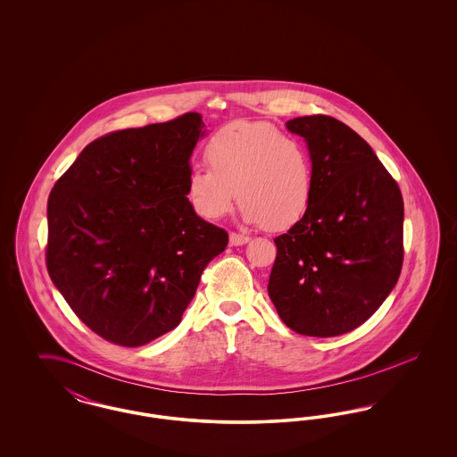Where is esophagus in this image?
I'll return each mask as SVG.
<instances>
[{
	"label": "esophagus",
	"mask_w": 457,
	"mask_h": 457,
	"mask_svg": "<svg viewBox=\"0 0 457 457\" xmlns=\"http://www.w3.org/2000/svg\"><path fill=\"white\" fill-rule=\"evenodd\" d=\"M250 241V237H245V235H239V233H231L229 235V243L233 246H239V245H245Z\"/></svg>",
	"instance_id": "obj_1"
}]
</instances>
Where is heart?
I'll return each mask as SVG.
<instances>
[{
  "label": "heart",
  "instance_id": "heart-1",
  "mask_svg": "<svg viewBox=\"0 0 457 457\" xmlns=\"http://www.w3.org/2000/svg\"><path fill=\"white\" fill-rule=\"evenodd\" d=\"M209 168L194 166L187 196L200 218L218 220L238 195L246 222L270 231L303 218L315 194V164L308 145L269 123H231L204 149Z\"/></svg>",
  "mask_w": 457,
  "mask_h": 457
}]
</instances>
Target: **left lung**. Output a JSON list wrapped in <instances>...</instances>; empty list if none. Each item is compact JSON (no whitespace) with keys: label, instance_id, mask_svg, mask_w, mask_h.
Segmentation results:
<instances>
[{"label":"left lung","instance_id":"left-lung-1","mask_svg":"<svg viewBox=\"0 0 457 457\" xmlns=\"http://www.w3.org/2000/svg\"><path fill=\"white\" fill-rule=\"evenodd\" d=\"M286 127L308 144L315 194L303 218L274 239L267 291L291 330L334 337L367 322L399 279L403 195L369 144L343 121L315 114Z\"/></svg>","mask_w":457,"mask_h":457}]
</instances>
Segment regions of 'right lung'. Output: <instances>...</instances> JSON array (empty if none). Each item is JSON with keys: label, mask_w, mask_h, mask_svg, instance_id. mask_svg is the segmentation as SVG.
<instances>
[{"label": "right lung", "mask_w": 457, "mask_h": 457, "mask_svg": "<svg viewBox=\"0 0 457 457\" xmlns=\"http://www.w3.org/2000/svg\"><path fill=\"white\" fill-rule=\"evenodd\" d=\"M198 112L90 142L47 200L46 265L75 315L112 345L173 330L228 233L187 196Z\"/></svg>", "instance_id": "add662e5"}]
</instances>
